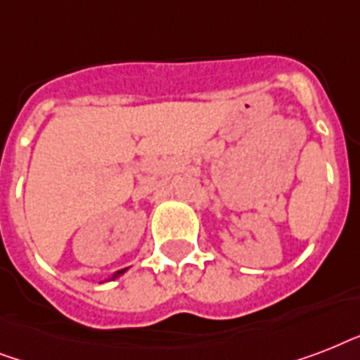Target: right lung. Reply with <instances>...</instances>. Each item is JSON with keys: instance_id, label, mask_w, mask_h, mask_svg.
<instances>
[{"instance_id": "obj_1", "label": "right lung", "mask_w": 360, "mask_h": 360, "mask_svg": "<svg viewBox=\"0 0 360 360\" xmlns=\"http://www.w3.org/2000/svg\"><path fill=\"white\" fill-rule=\"evenodd\" d=\"M124 271H127V269H121V271H117V273H115L114 276H112V278H110V280H114V278H117V276H121V274H123Z\"/></svg>"}]
</instances>
